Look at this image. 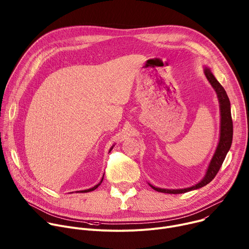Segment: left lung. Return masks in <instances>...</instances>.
<instances>
[{
  "mask_svg": "<svg viewBox=\"0 0 249 249\" xmlns=\"http://www.w3.org/2000/svg\"><path fill=\"white\" fill-rule=\"evenodd\" d=\"M205 75L211 85L216 92V95L218 97L219 102V107H220V136L218 145L216 147V150L211 160V163L209 165V168L207 170V174L204 177V179L198 183L197 185L186 188V189H180V190H168V189H160L156 188L152 185L150 187L154 189L157 192L161 193H167V194H182V193H186L192 190H196L199 188H202L209 184L217 174L218 170L220 169L223 165V162L231 146L232 142V133H233V125H232V119H231V103L230 99L227 95L226 90L224 87L219 84L218 81L214 78V76L212 74V72L206 68L205 69Z\"/></svg>",
  "mask_w": 249,
  "mask_h": 249,
  "instance_id": "8db88e82",
  "label": "left lung"
}]
</instances>
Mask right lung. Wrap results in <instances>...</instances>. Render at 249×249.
Wrapping results in <instances>:
<instances>
[{
  "mask_svg": "<svg viewBox=\"0 0 249 249\" xmlns=\"http://www.w3.org/2000/svg\"><path fill=\"white\" fill-rule=\"evenodd\" d=\"M110 149H113V147H112V148H110ZM103 179H104V177H103V178H102V180H101V182H100V183H99V184H98V185H96V186H95V187H93V188H91V189H88V190H84V191H80V192H81V193H87V192H91V191H94V190H95V189H97V188H98V187H99V186H100V185H101V183H102V182H103Z\"/></svg>",
  "mask_w": 249,
  "mask_h": 249,
  "instance_id": "1",
  "label": "right lung"
}]
</instances>
